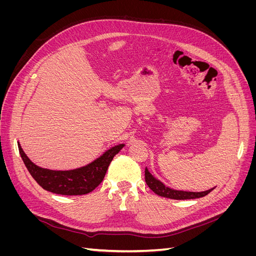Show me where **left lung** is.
Instances as JSON below:
<instances>
[{"label": "left lung", "instance_id": "1", "mask_svg": "<svg viewBox=\"0 0 256 256\" xmlns=\"http://www.w3.org/2000/svg\"><path fill=\"white\" fill-rule=\"evenodd\" d=\"M145 182L147 186L150 187V189L156 193V194L162 198H168L172 200H192V198H203L214 189L212 188L203 192H189V191L174 190L166 187V186H164L160 180H156V178L148 172V170L147 168H145Z\"/></svg>", "mask_w": 256, "mask_h": 256}]
</instances>
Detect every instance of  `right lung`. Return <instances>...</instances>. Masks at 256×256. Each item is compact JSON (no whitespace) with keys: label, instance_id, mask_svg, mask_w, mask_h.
I'll return each mask as SVG.
<instances>
[{"label":"right lung","instance_id":"obj_1","mask_svg":"<svg viewBox=\"0 0 256 256\" xmlns=\"http://www.w3.org/2000/svg\"><path fill=\"white\" fill-rule=\"evenodd\" d=\"M18 147L28 171L42 189L62 196H83L92 192L104 180L111 161L122 148L124 144L112 147L86 166L72 171H52L37 166L28 158L20 144Z\"/></svg>","mask_w":256,"mask_h":256}]
</instances>
